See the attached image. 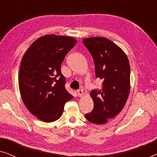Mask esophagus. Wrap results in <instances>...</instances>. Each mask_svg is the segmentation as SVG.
I'll list each match as a JSON object with an SVG mask.
<instances>
[{
  "label": "esophagus",
  "mask_w": 157,
  "mask_h": 157,
  "mask_svg": "<svg viewBox=\"0 0 157 157\" xmlns=\"http://www.w3.org/2000/svg\"><path fill=\"white\" fill-rule=\"evenodd\" d=\"M77 94H78V96H79V97H81V96H82L83 95V92L82 90H77Z\"/></svg>",
  "instance_id": "obj_1"
}]
</instances>
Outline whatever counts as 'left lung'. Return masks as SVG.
Segmentation results:
<instances>
[{
  "label": "left lung",
  "instance_id": "1",
  "mask_svg": "<svg viewBox=\"0 0 157 157\" xmlns=\"http://www.w3.org/2000/svg\"><path fill=\"white\" fill-rule=\"evenodd\" d=\"M95 66L96 77L102 80L101 89L91 91L94 101L88 121L104 124L123 109L130 91V65L125 53L108 38L93 37L83 40Z\"/></svg>",
  "mask_w": 157,
  "mask_h": 157
}]
</instances>
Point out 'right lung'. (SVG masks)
<instances>
[{"instance_id": "1", "label": "right lung", "mask_w": 157, "mask_h": 157, "mask_svg": "<svg viewBox=\"0 0 157 157\" xmlns=\"http://www.w3.org/2000/svg\"><path fill=\"white\" fill-rule=\"evenodd\" d=\"M76 44L68 36H44L23 56L18 76L21 98L28 110L43 121L59 119L64 105L73 98L65 88L61 65Z\"/></svg>"}]
</instances>
